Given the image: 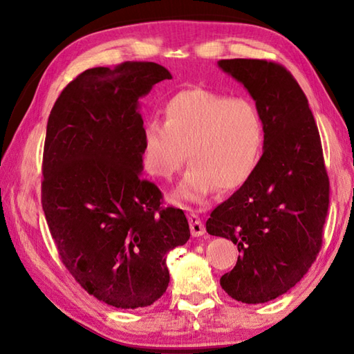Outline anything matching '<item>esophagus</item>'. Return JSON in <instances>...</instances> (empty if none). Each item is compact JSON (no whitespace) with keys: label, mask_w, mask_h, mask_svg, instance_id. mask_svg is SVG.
Masks as SVG:
<instances>
[{"label":"esophagus","mask_w":354,"mask_h":354,"mask_svg":"<svg viewBox=\"0 0 354 354\" xmlns=\"http://www.w3.org/2000/svg\"><path fill=\"white\" fill-rule=\"evenodd\" d=\"M189 223H190V231H192L193 237H201L205 234V227H204V223H202V221L199 219L198 214L190 213Z\"/></svg>","instance_id":"obj_1"}]
</instances>
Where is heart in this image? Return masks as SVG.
I'll list each match as a JSON object with an SVG mask.
<instances>
[{
	"label": "heart",
	"instance_id": "1",
	"mask_svg": "<svg viewBox=\"0 0 354 354\" xmlns=\"http://www.w3.org/2000/svg\"><path fill=\"white\" fill-rule=\"evenodd\" d=\"M164 118L146 122L142 161L150 175L167 181L189 152L192 165L171 193L176 204L201 202L214 189H239L257 167L265 122L252 100L185 89L165 103Z\"/></svg>",
	"mask_w": 354,
	"mask_h": 354
}]
</instances>
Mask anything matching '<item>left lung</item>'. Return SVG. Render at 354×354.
<instances>
[{
  "instance_id": "left-lung-1",
  "label": "left lung",
  "mask_w": 354,
  "mask_h": 354,
  "mask_svg": "<svg viewBox=\"0 0 354 354\" xmlns=\"http://www.w3.org/2000/svg\"><path fill=\"white\" fill-rule=\"evenodd\" d=\"M217 65L255 100L265 140L257 167L213 209L207 231L240 252L222 289L246 304L268 303L301 280L321 250L330 194L321 138L306 94L283 65L261 59Z\"/></svg>"
}]
</instances>
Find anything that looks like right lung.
I'll return each mask as SVG.
<instances>
[{"instance_id":"obj_1","label":"right lung","mask_w":354,"mask_h":354,"mask_svg":"<svg viewBox=\"0 0 354 354\" xmlns=\"http://www.w3.org/2000/svg\"><path fill=\"white\" fill-rule=\"evenodd\" d=\"M171 79L155 62L86 70L53 106L42 161V208L65 268L89 295L117 309L161 298L167 252L190 239L183 209L161 207L141 178L140 99Z\"/></svg>"}]
</instances>
